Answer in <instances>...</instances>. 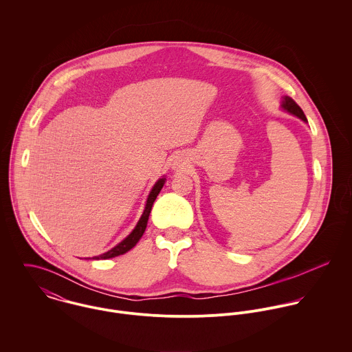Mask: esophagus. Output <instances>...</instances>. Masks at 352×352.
I'll list each match as a JSON object with an SVG mask.
<instances>
[{"mask_svg":"<svg viewBox=\"0 0 352 352\" xmlns=\"http://www.w3.org/2000/svg\"><path fill=\"white\" fill-rule=\"evenodd\" d=\"M183 161H184V155H183L182 151H173V153L169 155V158H168V162H169L170 168H173V169L180 168V166L183 165Z\"/></svg>","mask_w":352,"mask_h":352,"instance_id":"34e87169","label":"esophagus"}]
</instances>
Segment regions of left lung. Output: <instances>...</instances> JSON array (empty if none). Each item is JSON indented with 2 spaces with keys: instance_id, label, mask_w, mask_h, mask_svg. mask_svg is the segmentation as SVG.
<instances>
[{
  "instance_id": "obj_1",
  "label": "left lung",
  "mask_w": 352,
  "mask_h": 352,
  "mask_svg": "<svg viewBox=\"0 0 352 352\" xmlns=\"http://www.w3.org/2000/svg\"><path fill=\"white\" fill-rule=\"evenodd\" d=\"M282 107H283L286 111H289V112H292V113L297 115L298 118H301L303 122H306V116H305V113H303L301 107H300L296 101L293 100L290 96H285V98H283Z\"/></svg>"
}]
</instances>
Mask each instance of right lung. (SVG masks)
I'll return each instance as SVG.
<instances>
[{"label":"right lung","instance_id":"1","mask_svg":"<svg viewBox=\"0 0 352 352\" xmlns=\"http://www.w3.org/2000/svg\"><path fill=\"white\" fill-rule=\"evenodd\" d=\"M165 180H166V176H160L151 187L148 195L145 197V201L142 204V210L140 211V215H138V219L137 222L134 223L133 229L120 240L118 241L116 244L111 245L108 250H104V251L98 252L95 254L91 256V258H111V257H115V256H119V254H123L126 252L130 251L133 247H135V244L140 241V239L142 237V234L145 233V229H146V225H148V219H149V214H151V206H153V201H155L157 195L160 194L161 188L164 187L165 184Z\"/></svg>","mask_w":352,"mask_h":352}]
</instances>
